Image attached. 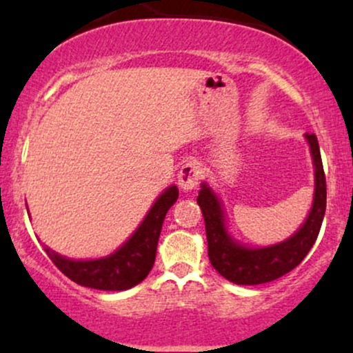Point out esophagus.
Listing matches in <instances>:
<instances>
[{"mask_svg":"<svg viewBox=\"0 0 353 353\" xmlns=\"http://www.w3.org/2000/svg\"><path fill=\"white\" fill-rule=\"evenodd\" d=\"M179 185L182 190H192L197 188L199 181L202 179V168L199 163H188L181 168L179 176Z\"/></svg>","mask_w":353,"mask_h":353,"instance_id":"34e87169","label":"esophagus"}]
</instances>
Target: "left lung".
Listing matches in <instances>:
<instances>
[{"label": "left lung", "instance_id": "left-lung-1", "mask_svg": "<svg viewBox=\"0 0 353 353\" xmlns=\"http://www.w3.org/2000/svg\"><path fill=\"white\" fill-rule=\"evenodd\" d=\"M305 137L309 141L315 165L314 204L302 228L281 244L252 249L234 241L225 229L221 201L205 182L202 184L199 196H197V204L205 222L209 261L214 269L228 281L239 285L272 282L301 264L317 241L327 205L325 172H323L322 157H320L317 136L305 134Z\"/></svg>", "mask_w": 353, "mask_h": 353}]
</instances>
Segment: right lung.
Instances as JSON below:
<instances>
[{
    "label": "right lung",
    "instance_id": "add662e5",
    "mask_svg": "<svg viewBox=\"0 0 353 353\" xmlns=\"http://www.w3.org/2000/svg\"><path fill=\"white\" fill-rule=\"evenodd\" d=\"M179 190L176 185L165 189L145 216L143 224L137 228L131 239L114 254L96 261H71L56 254L54 250H46L52 264L79 285L91 287L98 290H125L143 282L151 272L156 261L157 242L168 210L177 201Z\"/></svg>",
    "mask_w": 353,
    "mask_h": 353
}]
</instances>
